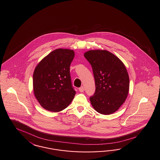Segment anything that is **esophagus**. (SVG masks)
Wrapping results in <instances>:
<instances>
[{
    "instance_id": "esophagus-1",
    "label": "esophagus",
    "mask_w": 160,
    "mask_h": 160,
    "mask_svg": "<svg viewBox=\"0 0 160 160\" xmlns=\"http://www.w3.org/2000/svg\"><path fill=\"white\" fill-rule=\"evenodd\" d=\"M78 90H79L80 92H83L84 90V88L82 86V87H81V88H80L78 89Z\"/></svg>"
}]
</instances>
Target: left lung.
Segmentation results:
<instances>
[{
  "instance_id": "8db88e82",
  "label": "left lung",
  "mask_w": 160,
  "mask_h": 160,
  "mask_svg": "<svg viewBox=\"0 0 160 160\" xmlns=\"http://www.w3.org/2000/svg\"><path fill=\"white\" fill-rule=\"evenodd\" d=\"M84 57L92 65L95 81L92 107L101 114L109 115L125 102L129 90V77L122 61L106 50H90Z\"/></svg>"
}]
</instances>
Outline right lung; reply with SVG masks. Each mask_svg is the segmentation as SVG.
Listing matches in <instances>:
<instances>
[{
	"label": "right lung",
	"instance_id": "right-lung-1",
	"mask_svg": "<svg viewBox=\"0 0 160 160\" xmlns=\"http://www.w3.org/2000/svg\"><path fill=\"white\" fill-rule=\"evenodd\" d=\"M74 51L57 49L43 58L33 72V92L43 108L59 112L66 108L76 95L71 80L70 66Z\"/></svg>",
	"mask_w": 160,
	"mask_h": 160
}]
</instances>
